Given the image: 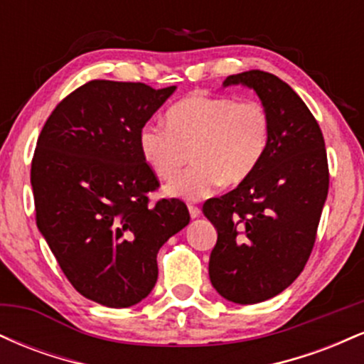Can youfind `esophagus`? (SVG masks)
<instances>
[{"label": "esophagus", "mask_w": 364, "mask_h": 364, "mask_svg": "<svg viewBox=\"0 0 364 364\" xmlns=\"http://www.w3.org/2000/svg\"><path fill=\"white\" fill-rule=\"evenodd\" d=\"M188 210H190L191 219H196V217H200V214H202L200 207H196V205H188Z\"/></svg>", "instance_id": "34e87169"}]
</instances>
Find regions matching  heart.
<instances>
[{
  "mask_svg": "<svg viewBox=\"0 0 364 364\" xmlns=\"http://www.w3.org/2000/svg\"><path fill=\"white\" fill-rule=\"evenodd\" d=\"M166 121L140 128V154L159 178L171 181L191 150L195 166L168 188L171 195L190 200L210 195L223 181L237 185L252 176L272 139L263 104L225 95H188L171 107Z\"/></svg>",
  "mask_w": 364,
  "mask_h": 364,
  "instance_id": "heart-1",
  "label": "heart"
}]
</instances>
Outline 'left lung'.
I'll use <instances>...</instances> for the list:
<instances>
[{"label":"left lung","instance_id":"obj_1","mask_svg":"<svg viewBox=\"0 0 364 364\" xmlns=\"http://www.w3.org/2000/svg\"><path fill=\"white\" fill-rule=\"evenodd\" d=\"M257 92L272 121L260 166L237 188L203 203L217 229L208 275L220 296L255 304L274 298L303 272L328 193L323 135L306 104L272 73L231 75L228 85Z\"/></svg>","mask_w":364,"mask_h":364}]
</instances>
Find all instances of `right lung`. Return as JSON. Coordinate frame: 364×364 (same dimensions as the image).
Listing matches in <instances>:
<instances>
[{
    "instance_id": "add662e5",
    "label": "right lung",
    "mask_w": 364,
    "mask_h": 364,
    "mask_svg": "<svg viewBox=\"0 0 364 364\" xmlns=\"http://www.w3.org/2000/svg\"><path fill=\"white\" fill-rule=\"evenodd\" d=\"M174 90L90 80L54 107L37 139V228L75 289L104 306L147 298L159 250L190 223L181 200L150 205L159 179L139 149L140 128Z\"/></svg>"
}]
</instances>
